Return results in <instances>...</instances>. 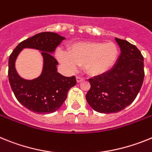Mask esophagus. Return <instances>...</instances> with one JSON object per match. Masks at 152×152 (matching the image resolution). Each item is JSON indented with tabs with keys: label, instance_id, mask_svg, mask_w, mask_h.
Listing matches in <instances>:
<instances>
[{
	"label": "esophagus",
	"instance_id": "obj_1",
	"mask_svg": "<svg viewBox=\"0 0 152 152\" xmlns=\"http://www.w3.org/2000/svg\"><path fill=\"white\" fill-rule=\"evenodd\" d=\"M83 80L84 78L80 77V76H77V77H76V81H77V83H80V82L83 81Z\"/></svg>",
	"mask_w": 152,
	"mask_h": 152
}]
</instances>
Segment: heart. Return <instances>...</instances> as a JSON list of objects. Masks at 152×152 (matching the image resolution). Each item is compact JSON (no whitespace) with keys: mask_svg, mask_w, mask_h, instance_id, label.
<instances>
[{"mask_svg":"<svg viewBox=\"0 0 152 152\" xmlns=\"http://www.w3.org/2000/svg\"><path fill=\"white\" fill-rule=\"evenodd\" d=\"M118 49L113 42H83L72 44L68 52L59 50L58 60L69 71L83 65L90 76H99L109 71L118 60Z\"/></svg>","mask_w":152,"mask_h":152,"instance_id":"1","label":"heart"}]
</instances>
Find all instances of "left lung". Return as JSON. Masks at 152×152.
<instances>
[{
  "mask_svg": "<svg viewBox=\"0 0 152 152\" xmlns=\"http://www.w3.org/2000/svg\"><path fill=\"white\" fill-rule=\"evenodd\" d=\"M121 50L115 65L104 74L89 79L86 99L95 111L115 113L132 103L143 83L144 59L134 45L115 38Z\"/></svg>",
  "mask_w": 152,
  "mask_h": 152,
  "instance_id": "1",
  "label": "left lung"
}]
</instances>
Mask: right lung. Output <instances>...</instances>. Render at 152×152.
Wrapping results in <instances>:
<instances>
[{
  "mask_svg": "<svg viewBox=\"0 0 152 152\" xmlns=\"http://www.w3.org/2000/svg\"><path fill=\"white\" fill-rule=\"evenodd\" d=\"M65 39L56 33H39L20 43L9 56L10 87L18 102L29 110L39 114L56 112L66 99L69 89L76 84L74 76L66 77L57 72L58 62L52 55L58 45ZM24 48L41 51L44 58L42 74L31 80L20 77L15 68V60Z\"/></svg>",
  "mask_w": 152,
  "mask_h": 152,
  "instance_id": "add662e5",
  "label": "right lung"
}]
</instances>
